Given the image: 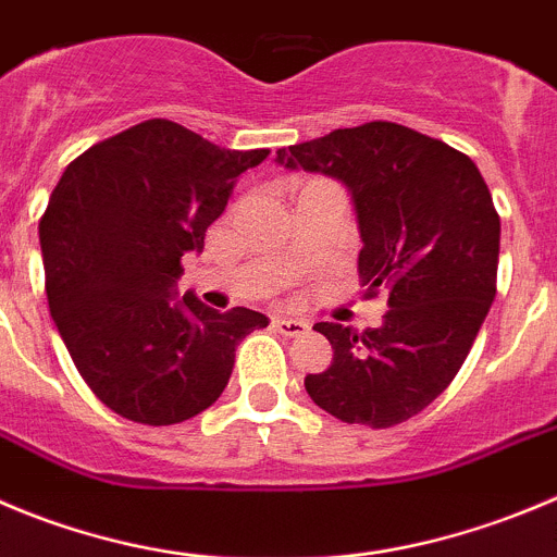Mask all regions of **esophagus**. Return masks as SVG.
<instances>
[{
	"label": "esophagus",
	"mask_w": 557,
	"mask_h": 557,
	"mask_svg": "<svg viewBox=\"0 0 557 557\" xmlns=\"http://www.w3.org/2000/svg\"><path fill=\"white\" fill-rule=\"evenodd\" d=\"M273 327L289 338H298V336H304V333L311 331L309 322L295 320V317H273Z\"/></svg>",
	"instance_id": "esophagus-1"
}]
</instances>
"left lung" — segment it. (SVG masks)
<instances>
[{"instance_id": "8db88e82", "label": "left lung", "mask_w": 557, "mask_h": 557, "mask_svg": "<svg viewBox=\"0 0 557 557\" xmlns=\"http://www.w3.org/2000/svg\"><path fill=\"white\" fill-rule=\"evenodd\" d=\"M275 163L347 188L358 273L369 295L388 289L380 327L317 322L333 361L306 374V391L344 423L385 429L418 416L457 377L495 300L500 219L479 166L396 123L338 128L278 150Z\"/></svg>"}]
</instances>
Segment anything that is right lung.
Listing matches in <instances>:
<instances>
[{
	"instance_id": "right-lung-1",
	"label": "right lung",
	"mask_w": 557,
	"mask_h": 557,
	"mask_svg": "<svg viewBox=\"0 0 557 557\" xmlns=\"http://www.w3.org/2000/svg\"><path fill=\"white\" fill-rule=\"evenodd\" d=\"M270 150H226L169 120H147L78 156L40 219L51 320L92 394L136 423L208 410L235 347L268 317L180 298V259L202 251L246 169Z\"/></svg>"
}]
</instances>
